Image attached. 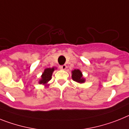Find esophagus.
Masks as SVG:
<instances>
[{"label": "esophagus", "mask_w": 129, "mask_h": 129, "mask_svg": "<svg viewBox=\"0 0 129 129\" xmlns=\"http://www.w3.org/2000/svg\"><path fill=\"white\" fill-rule=\"evenodd\" d=\"M59 68H60V69H61V70H66V69L67 68V67L66 64H63V65L60 66V67H59Z\"/></svg>", "instance_id": "34e87169"}]
</instances>
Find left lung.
Returning a JSON list of instances; mask_svg holds the SVG:
<instances>
[{
	"instance_id": "left-lung-1",
	"label": "left lung",
	"mask_w": 129,
	"mask_h": 129,
	"mask_svg": "<svg viewBox=\"0 0 129 129\" xmlns=\"http://www.w3.org/2000/svg\"><path fill=\"white\" fill-rule=\"evenodd\" d=\"M72 78L74 81L79 83H83L85 82V79L83 78L82 72L79 69H74L72 70Z\"/></svg>"
}]
</instances>
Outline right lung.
<instances>
[{
    "instance_id": "obj_1",
    "label": "right lung",
    "mask_w": 129,
    "mask_h": 129,
    "mask_svg": "<svg viewBox=\"0 0 129 129\" xmlns=\"http://www.w3.org/2000/svg\"><path fill=\"white\" fill-rule=\"evenodd\" d=\"M57 68L56 67H52V68H47L44 70V72L42 73L41 76V79L39 80L38 83L39 84L44 85V86H48L49 84L48 83L49 82L51 79V76H52L53 72H54V70H56Z\"/></svg>"
}]
</instances>
